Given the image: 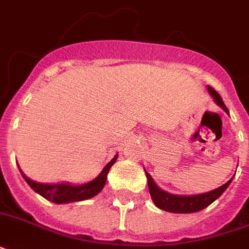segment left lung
Here are the masks:
<instances>
[{
	"label": "left lung",
	"instance_id": "1",
	"mask_svg": "<svg viewBox=\"0 0 249 249\" xmlns=\"http://www.w3.org/2000/svg\"><path fill=\"white\" fill-rule=\"evenodd\" d=\"M208 91L217 105L222 107L226 112H229L220 94L211 86H208ZM144 173H146V177H147V185L150 194H151L152 201L155 203L158 208L172 213H193L207 208L209 204H212L213 201L218 199L224 194L225 190L228 189L229 185L232 181V178H230L225 185L205 194H199V195H173V194L166 193V191L160 189L146 170H144Z\"/></svg>",
	"mask_w": 249,
	"mask_h": 249
}]
</instances>
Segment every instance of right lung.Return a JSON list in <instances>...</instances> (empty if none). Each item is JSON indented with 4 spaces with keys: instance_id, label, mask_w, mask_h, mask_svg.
Listing matches in <instances>:
<instances>
[{
    "instance_id": "1",
    "label": "right lung",
    "mask_w": 249,
    "mask_h": 249,
    "mask_svg": "<svg viewBox=\"0 0 249 249\" xmlns=\"http://www.w3.org/2000/svg\"><path fill=\"white\" fill-rule=\"evenodd\" d=\"M117 156L119 155H115V158L103 168V170L99 173L97 178H94L93 181L84 183V185L73 186L71 183H56V185L38 183V182L32 181L31 178L27 177L21 170L20 173L33 191H36L37 194H40L41 196H44L45 199H48V200L53 201V203L66 204V203L86 200V199H90V197L95 196L97 194L101 193L102 189L106 185L107 174H108L111 166L116 161Z\"/></svg>"
}]
</instances>
